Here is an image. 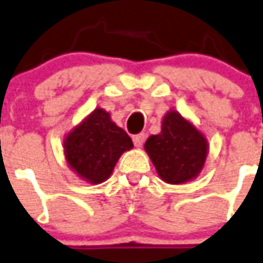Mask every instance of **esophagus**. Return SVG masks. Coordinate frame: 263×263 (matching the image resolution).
<instances>
[{
  "mask_svg": "<svg viewBox=\"0 0 263 263\" xmlns=\"http://www.w3.org/2000/svg\"><path fill=\"white\" fill-rule=\"evenodd\" d=\"M132 140H134V144H135L136 147H142L144 140H146V134H143V132L136 134V135L132 136Z\"/></svg>",
  "mask_w": 263,
  "mask_h": 263,
  "instance_id": "34e87169",
  "label": "esophagus"
}]
</instances>
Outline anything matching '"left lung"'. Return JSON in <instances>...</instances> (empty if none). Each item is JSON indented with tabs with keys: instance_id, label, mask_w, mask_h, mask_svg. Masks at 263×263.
Instances as JSON below:
<instances>
[{
	"instance_id": "1",
	"label": "left lung",
	"mask_w": 263,
	"mask_h": 263,
	"mask_svg": "<svg viewBox=\"0 0 263 263\" xmlns=\"http://www.w3.org/2000/svg\"><path fill=\"white\" fill-rule=\"evenodd\" d=\"M144 150L167 183L178 185L194 180L208 155L205 136L176 110H168L162 121L161 134L151 135Z\"/></svg>"
}]
</instances>
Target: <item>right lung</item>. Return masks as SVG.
<instances>
[{
    "mask_svg": "<svg viewBox=\"0 0 263 263\" xmlns=\"http://www.w3.org/2000/svg\"><path fill=\"white\" fill-rule=\"evenodd\" d=\"M63 147L70 168L96 185L109 178L121 154L131 150L134 143L110 120L109 113L97 108L69 132Z\"/></svg>",
    "mask_w": 263,
    "mask_h": 263,
    "instance_id": "obj_1",
    "label": "right lung"
}]
</instances>
